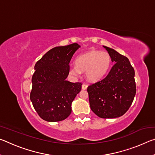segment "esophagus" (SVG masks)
<instances>
[{
	"instance_id": "34e87169",
	"label": "esophagus",
	"mask_w": 155,
	"mask_h": 155,
	"mask_svg": "<svg viewBox=\"0 0 155 155\" xmlns=\"http://www.w3.org/2000/svg\"><path fill=\"white\" fill-rule=\"evenodd\" d=\"M87 85H86V84H83L82 85V89L83 90H87Z\"/></svg>"
}]
</instances>
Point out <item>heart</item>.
I'll list each match as a JSON object with an SVG mask.
<instances>
[{"instance_id": "1", "label": "heart", "mask_w": 155, "mask_h": 155, "mask_svg": "<svg viewBox=\"0 0 155 155\" xmlns=\"http://www.w3.org/2000/svg\"><path fill=\"white\" fill-rule=\"evenodd\" d=\"M111 65V57L108 52L91 51L81 54L76 59V65L69 68L70 74L79 77L81 72L85 71V77L91 82L103 78L108 72Z\"/></svg>"}]
</instances>
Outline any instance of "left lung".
Masks as SVG:
<instances>
[{"instance_id": "8db88e82", "label": "left lung", "mask_w": 155, "mask_h": 155, "mask_svg": "<svg viewBox=\"0 0 155 155\" xmlns=\"http://www.w3.org/2000/svg\"><path fill=\"white\" fill-rule=\"evenodd\" d=\"M111 61L115 63L105 77L87 87L90 108L101 118H115L124 115L136 94L135 70L127 57L109 47Z\"/></svg>"}]
</instances>
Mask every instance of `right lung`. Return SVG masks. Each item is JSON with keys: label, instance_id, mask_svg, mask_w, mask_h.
I'll return each mask as SVG.
<instances>
[{"label": "right lung", "instance_id": "obj_1", "mask_svg": "<svg viewBox=\"0 0 155 155\" xmlns=\"http://www.w3.org/2000/svg\"><path fill=\"white\" fill-rule=\"evenodd\" d=\"M80 47L77 43L54 47L35 65L30 99L45 121H61L71 114L72 103L80 92L82 83L65 79L73 54Z\"/></svg>", "mask_w": 155, "mask_h": 155}]
</instances>
